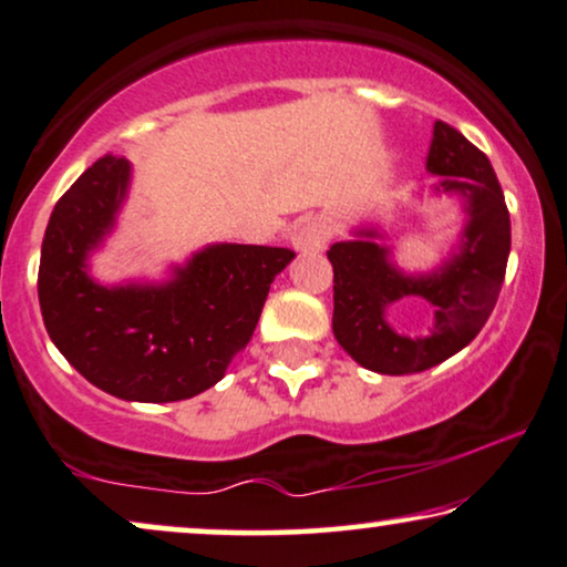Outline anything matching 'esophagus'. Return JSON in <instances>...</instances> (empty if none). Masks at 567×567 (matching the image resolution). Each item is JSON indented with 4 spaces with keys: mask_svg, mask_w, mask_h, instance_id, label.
<instances>
[{
    "mask_svg": "<svg viewBox=\"0 0 567 567\" xmlns=\"http://www.w3.org/2000/svg\"><path fill=\"white\" fill-rule=\"evenodd\" d=\"M327 238H329L327 225L319 220H308L292 233V246H296L298 251H321V248L327 246Z\"/></svg>",
    "mask_w": 567,
    "mask_h": 567,
    "instance_id": "obj_1",
    "label": "esophagus"
}]
</instances>
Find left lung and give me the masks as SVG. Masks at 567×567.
I'll return each instance as SVG.
<instances>
[{
  "label": "left lung",
  "instance_id": "left-lung-1",
  "mask_svg": "<svg viewBox=\"0 0 567 567\" xmlns=\"http://www.w3.org/2000/svg\"><path fill=\"white\" fill-rule=\"evenodd\" d=\"M427 171L443 176V192H462L470 202L464 246L446 267L430 277H404L373 240H344L327 251L334 267L331 329L344 352L375 373H420L449 360L480 334L501 296L511 217L487 155L446 121H435ZM406 295L425 297L436 308L427 338H402L385 323V306Z\"/></svg>",
  "mask_w": 567,
  "mask_h": 567
}]
</instances>
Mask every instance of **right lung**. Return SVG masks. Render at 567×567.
Here are the masks:
<instances>
[{"label":"right lung","instance_id":"obj_1","mask_svg":"<svg viewBox=\"0 0 567 567\" xmlns=\"http://www.w3.org/2000/svg\"><path fill=\"white\" fill-rule=\"evenodd\" d=\"M126 184L130 161L109 153L56 202L38 267L43 323L93 386L126 402H181L223 379L296 251L220 244L161 288H101L85 256L111 230Z\"/></svg>","mask_w":567,"mask_h":567}]
</instances>
